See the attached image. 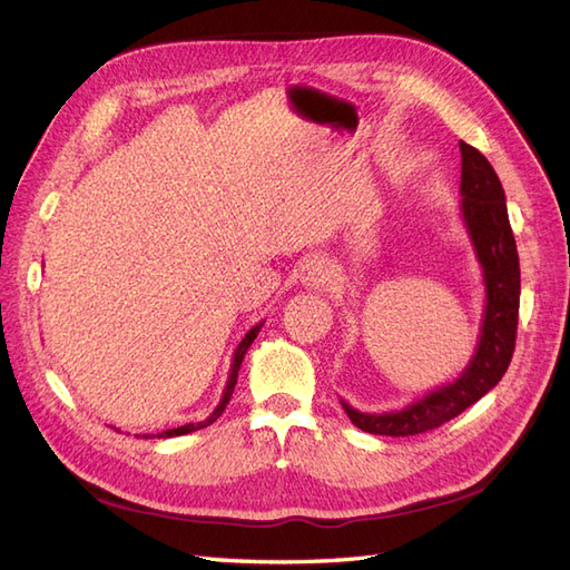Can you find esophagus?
Returning a JSON list of instances; mask_svg holds the SVG:
<instances>
[{
	"label": "esophagus",
	"instance_id": "obj_1",
	"mask_svg": "<svg viewBox=\"0 0 570 570\" xmlns=\"http://www.w3.org/2000/svg\"><path fill=\"white\" fill-rule=\"evenodd\" d=\"M330 276H332L330 257L311 255L308 259L303 262V267H301V284L303 286H311V288L323 286L325 282H330Z\"/></svg>",
	"mask_w": 570,
	"mask_h": 570
}]
</instances>
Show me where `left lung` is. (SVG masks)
<instances>
[{
  "label": "left lung",
  "instance_id": "obj_1",
  "mask_svg": "<svg viewBox=\"0 0 570 570\" xmlns=\"http://www.w3.org/2000/svg\"><path fill=\"white\" fill-rule=\"evenodd\" d=\"M460 214L484 276L487 305L472 361L455 381L397 412L368 414L342 400L352 424L375 435H416L443 426L499 385L515 352L520 311V262L508 222L505 193L484 154L460 141Z\"/></svg>",
  "mask_w": 570,
  "mask_h": 570
}]
</instances>
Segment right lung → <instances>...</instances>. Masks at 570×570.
<instances>
[{
	"label": "right lung",
	"mask_w": 570,
	"mask_h": 570,
	"mask_svg": "<svg viewBox=\"0 0 570 570\" xmlns=\"http://www.w3.org/2000/svg\"><path fill=\"white\" fill-rule=\"evenodd\" d=\"M262 325H265V320L262 323H257L250 332L245 334V337L240 340V344L236 346V352H233V361H230V373H228V381H226V387H224V395H222V402L216 404V410L204 419V421H197V424H185V426H178V429H168V431H160V433H141V438H173V435H185V433H193V431H199V429H207L209 424H214V421L224 414L226 404L230 402V395H233V387H236L238 383V371H240V363L245 358V352L250 348V344L255 342V337L259 334ZM139 438V435H137Z\"/></svg>",
	"instance_id": "1"
}]
</instances>
